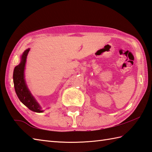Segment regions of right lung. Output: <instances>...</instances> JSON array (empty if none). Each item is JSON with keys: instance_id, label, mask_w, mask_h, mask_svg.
<instances>
[{"instance_id": "right-lung-1", "label": "right lung", "mask_w": 152, "mask_h": 152, "mask_svg": "<svg viewBox=\"0 0 152 152\" xmlns=\"http://www.w3.org/2000/svg\"><path fill=\"white\" fill-rule=\"evenodd\" d=\"M30 48H27L23 52L22 55L21 56L20 63L15 66L14 69L13 81L14 88L18 98L25 106L35 112L42 113L44 110H42L41 105L31 93L25 80V67H26L27 54Z\"/></svg>"}]
</instances>
